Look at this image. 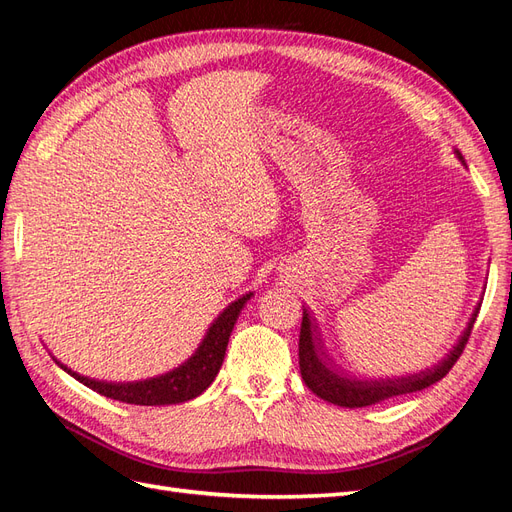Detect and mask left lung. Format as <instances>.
I'll use <instances>...</instances> for the list:
<instances>
[{
	"instance_id": "obj_1",
	"label": "left lung",
	"mask_w": 512,
	"mask_h": 512,
	"mask_svg": "<svg viewBox=\"0 0 512 512\" xmlns=\"http://www.w3.org/2000/svg\"><path fill=\"white\" fill-rule=\"evenodd\" d=\"M478 309L480 305H476L474 314L468 322V329L463 331L457 346L448 352L438 365L421 371V374L384 378V380H356V378L344 376L342 371H337L327 361V356H324L318 344L312 314H309L307 309H303V322H301V335H299V367H301L303 382L307 384V389L316 393L320 399L344 408H363V406L378 404V401L395 397V395L423 391L427 386L442 380L459 361V356L463 354V350H466V344L472 335Z\"/></svg>"
}]
</instances>
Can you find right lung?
I'll use <instances>...</instances> for the list:
<instances>
[{
    "instance_id": "1",
    "label": "right lung",
    "mask_w": 512,
    "mask_h": 512,
    "mask_svg": "<svg viewBox=\"0 0 512 512\" xmlns=\"http://www.w3.org/2000/svg\"><path fill=\"white\" fill-rule=\"evenodd\" d=\"M252 292L245 294V297L237 299L232 305H228L222 316L213 322V327L209 329L205 342L200 344L196 354L192 359L177 367L175 371H170L166 376L160 378H151L145 382H130V384H111V382H98V380H89L85 376L74 374L68 367L61 365L59 367L66 369L70 376H74L85 386H89L91 391H96L104 397H111L117 401H123V404H134V406H166V404H181V401L194 399L196 395L203 393L207 386L213 382V378L218 376V371L222 367L226 346H228V337L232 333V327L241 314L243 305L250 301Z\"/></svg>"
}]
</instances>
